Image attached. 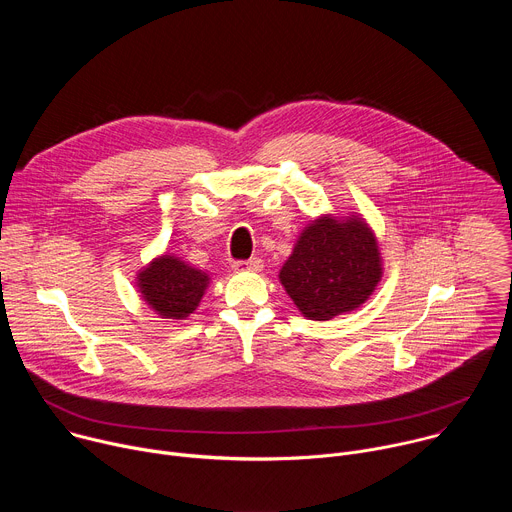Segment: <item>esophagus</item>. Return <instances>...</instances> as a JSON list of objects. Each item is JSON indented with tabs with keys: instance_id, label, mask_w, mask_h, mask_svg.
I'll return each instance as SVG.
<instances>
[{
	"instance_id": "obj_1",
	"label": "esophagus",
	"mask_w": 512,
	"mask_h": 512,
	"mask_svg": "<svg viewBox=\"0 0 512 512\" xmlns=\"http://www.w3.org/2000/svg\"><path fill=\"white\" fill-rule=\"evenodd\" d=\"M263 267V261L259 257H251V259H239L233 263V269L237 271H259Z\"/></svg>"
}]
</instances>
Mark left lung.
I'll use <instances>...</instances> for the list:
<instances>
[{
	"label": "left lung",
	"instance_id": "8db88e82",
	"mask_svg": "<svg viewBox=\"0 0 512 512\" xmlns=\"http://www.w3.org/2000/svg\"><path fill=\"white\" fill-rule=\"evenodd\" d=\"M279 279L304 316L330 320L371 296L381 279L377 241L362 221L324 216L306 227Z\"/></svg>",
	"mask_w": 512,
	"mask_h": 512
}]
</instances>
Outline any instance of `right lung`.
I'll list each match as a JSON object with an SVG mask.
<instances>
[{
  "mask_svg": "<svg viewBox=\"0 0 512 512\" xmlns=\"http://www.w3.org/2000/svg\"><path fill=\"white\" fill-rule=\"evenodd\" d=\"M206 283L208 277L202 271L168 255L139 273L143 300L160 316L174 320H182L196 310Z\"/></svg>",
  "mask_w": 512,
  "mask_h": 512,
  "instance_id": "right-lung-1",
  "label": "right lung"
}]
</instances>
